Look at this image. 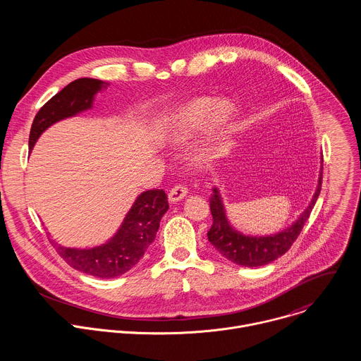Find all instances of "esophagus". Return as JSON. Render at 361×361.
<instances>
[{
    "mask_svg": "<svg viewBox=\"0 0 361 361\" xmlns=\"http://www.w3.org/2000/svg\"><path fill=\"white\" fill-rule=\"evenodd\" d=\"M187 195V188L184 185H176L170 190L169 192V201L170 202H177V201H181L184 197Z\"/></svg>",
    "mask_w": 361,
    "mask_h": 361,
    "instance_id": "1",
    "label": "esophagus"
}]
</instances>
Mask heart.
Wrapping results in <instances>:
<instances>
[{"label":"heart","mask_w":361,"mask_h":361,"mask_svg":"<svg viewBox=\"0 0 361 361\" xmlns=\"http://www.w3.org/2000/svg\"><path fill=\"white\" fill-rule=\"evenodd\" d=\"M235 106L230 98L210 95L195 97L164 113L157 127L161 138L170 145H183L202 131L201 141L192 151L197 164L210 161L228 137L234 118Z\"/></svg>","instance_id":"heart-1"}]
</instances>
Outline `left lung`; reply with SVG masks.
<instances>
[{"label": "left lung", "mask_w": 361, "mask_h": 361, "mask_svg": "<svg viewBox=\"0 0 361 361\" xmlns=\"http://www.w3.org/2000/svg\"><path fill=\"white\" fill-rule=\"evenodd\" d=\"M322 180H323V156H322L319 184L310 204L307 205V209L300 214V217L291 226L270 235H245L241 231L235 230L234 226L228 221L220 190L214 187L213 195L210 198L213 226L207 233L209 241L224 257V259L238 266L260 267L274 262L286 251H288L291 244L298 237L304 223L308 220V217H310V213L314 207L322 190Z\"/></svg>", "instance_id": "obj_1"}]
</instances>
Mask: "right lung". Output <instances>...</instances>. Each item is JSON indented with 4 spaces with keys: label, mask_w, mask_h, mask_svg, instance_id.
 <instances>
[{
    "label": "right lung",
    "mask_w": 361,
    "mask_h": 361,
    "mask_svg": "<svg viewBox=\"0 0 361 361\" xmlns=\"http://www.w3.org/2000/svg\"><path fill=\"white\" fill-rule=\"evenodd\" d=\"M107 85L109 82L95 78H78L45 102L31 126L30 149L48 127L90 110L95 94ZM167 210V194L163 190H148L135 198L117 233L104 244L71 248L54 240L51 243L73 269L98 279H114L131 270L141 260L156 238L161 217Z\"/></svg>",
    "instance_id": "add662e5"
}]
</instances>
